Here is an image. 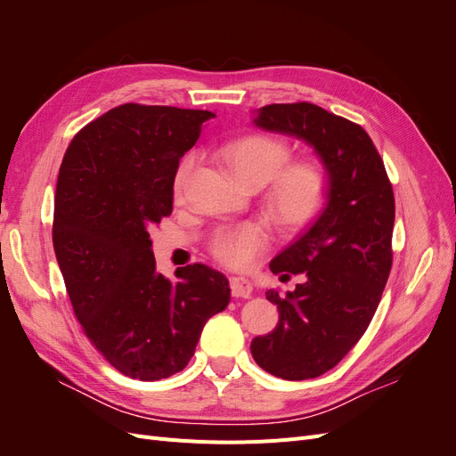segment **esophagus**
I'll use <instances>...</instances> for the list:
<instances>
[{"mask_svg": "<svg viewBox=\"0 0 456 456\" xmlns=\"http://www.w3.org/2000/svg\"><path fill=\"white\" fill-rule=\"evenodd\" d=\"M232 297L236 298H249L253 295V285L245 278H230Z\"/></svg>", "mask_w": 456, "mask_h": 456, "instance_id": "34e87169", "label": "esophagus"}]
</instances>
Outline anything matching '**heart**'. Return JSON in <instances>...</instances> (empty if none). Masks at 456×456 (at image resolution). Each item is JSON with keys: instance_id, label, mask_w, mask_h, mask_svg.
Masks as SVG:
<instances>
[{"instance_id": "heart-1", "label": "heart", "mask_w": 456, "mask_h": 456, "mask_svg": "<svg viewBox=\"0 0 456 456\" xmlns=\"http://www.w3.org/2000/svg\"><path fill=\"white\" fill-rule=\"evenodd\" d=\"M291 150L285 141L268 134H247L223 148V159L247 188L268 184L266 209L281 230L297 232L310 224L323 209L329 178L317 159L289 161ZM196 154H188L175 173V194L181 196L191 171ZM270 232L258 223L220 228L211 241V253L230 270H251L270 247Z\"/></svg>"}]
</instances>
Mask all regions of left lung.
Here are the masks:
<instances>
[{
  "instance_id": "8db88e82",
  "label": "left lung",
  "mask_w": 456,
  "mask_h": 456,
  "mask_svg": "<svg viewBox=\"0 0 456 456\" xmlns=\"http://www.w3.org/2000/svg\"><path fill=\"white\" fill-rule=\"evenodd\" d=\"M253 123L310 144L329 178L322 215L270 262L281 280L302 273L305 281L285 297L266 291L280 322L251 342L255 362L270 375L315 379L355 346L377 312L392 268L394 191L357 123L310 102L262 106Z\"/></svg>"
}]
</instances>
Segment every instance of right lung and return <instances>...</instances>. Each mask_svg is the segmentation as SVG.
<instances>
[{"label":"right lung","mask_w":456,"mask_h":456,"mask_svg":"<svg viewBox=\"0 0 456 456\" xmlns=\"http://www.w3.org/2000/svg\"><path fill=\"white\" fill-rule=\"evenodd\" d=\"M207 110L121 104L81 129L57 181L53 247L74 314L121 375L167 379L196 352L230 285L205 265L156 270L150 228L173 211L178 161L200 139Z\"/></svg>","instance_id":"obj_1"}]
</instances>
